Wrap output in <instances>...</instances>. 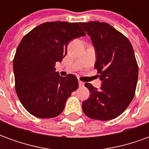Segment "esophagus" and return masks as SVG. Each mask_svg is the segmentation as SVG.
I'll use <instances>...</instances> for the list:
<instances>
[{
    "label": "esophagus",
    "mask_w": 149,
    "mask_h": 149,
    "mask_svg": "<svg viewBox=\"0 0 149 149\" xmlns=\"http://www.w3.org/2000/svg\"><path fill=\"white\" fill-rule=\"evenodd\" d=\"M78 84H79V86H80V87H83V86L84 85V82H82V81H78Z\"/></svg>",
    "instance_id": "obj_1"
}]
</instances>
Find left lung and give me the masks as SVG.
<instances>
[{"instance_id": "1", "label": "left lung", "mask_w": 149, "mask_h": 149, "mask_svg": "<svg viewBox=\"0 0 149 149\" xmlns=\"http://www.w3.org/2000/svg\"><path fill=\"white\" fill-rule=\"evenodd\" d=\"M95 48V68L101 81L100 89L84 84L90 97L82 103L88 117L109 120L124 112L133 99L138 79V65L131 43L108 23H80Z\"/></svg>"}]
</instances>
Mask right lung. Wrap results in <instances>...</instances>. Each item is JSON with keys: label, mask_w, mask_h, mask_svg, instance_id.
Masks as SVG:
<instances>
[{"label": "right lung", "mask_w": 149, "mask_h": 149, "mask_svg": "<svg viewBox=\"0 0 149 149\" xmlns=\"http://www.w3.org/2000/svg\"><path fill=\"white\" fill-rule=\"evenodd\" d=\"M84 36L78 23L53 21L40 24L21 40L13 59L15 88L32 115L52 118L63 112L78 81L73 74L60 76L55 65L67 54L69 41Z\"/></svg>", "instance_id": "1"}]
</instances>
